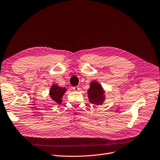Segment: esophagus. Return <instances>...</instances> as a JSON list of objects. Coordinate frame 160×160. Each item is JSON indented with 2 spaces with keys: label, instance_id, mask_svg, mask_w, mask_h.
Returning a JSON list of instances; mask_svg holds the SVG:
<instances>
[{
  "label": "esophagus",
  "instance_id": "1",
  "mask_svg": "<svg viewBox=\"0 0 160 160\" xmlns=\"http://www.w3.org/2000/svg\"><path fill=\"white\" fill-rule=\"evenodd\" d=\"M79 90V87H73V90H74V91H78Z\"/></svg>",
  "mask_w": 160,
  "mask_h": 160
}]
</instances>
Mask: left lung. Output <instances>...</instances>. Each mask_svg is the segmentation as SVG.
<instances>
[{
  "label": "left lung",
  "instance_id": "left-lung-1",
  "mask_svg": "<svg viewBox=\"0 0 160 160\" xmlns=\"http://www.w3.org/2000/svg\"><path fill=\"white\" fill-rule=\"evenodd\" d=\"M88 98L90 103L96 105H102L105 100V91L102 86L95 81L90 82V88L88 90Z\"/></svg>",
  "mask_w": 160,
  "mask_h": 160
}]
</instances>
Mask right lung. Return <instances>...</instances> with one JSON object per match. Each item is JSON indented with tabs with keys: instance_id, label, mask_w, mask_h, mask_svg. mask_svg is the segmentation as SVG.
Returning <instances> with one entry per match:
<instances>
[{
	"instance_id": "obj_1",
	"label": "right lung",
	"mask_w": 160,
	"mask_h": 160,
	"mask_svg": "<svg viewBox=\"0 0 160 160\" xmlns=\"http://www.w3.org/2000/svg\"><path fill=\"white\" fill-rule=\"evenodd\" d=\"M66 90V88L60 87L57 84L52 85L49 90V96L53 103L56 104H61L62 98Z\"/></svg>"
}]
</instances>
